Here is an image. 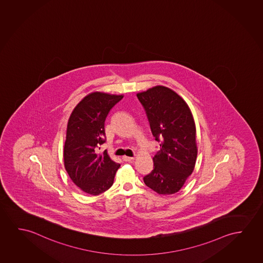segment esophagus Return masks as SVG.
<instances>
[{
	"label": "esophagus",
	"instance_id": "34e87169",
	"mask_svg": "<svg viewBox=\"0 0 263 263\" xmlns=\"http://www.w3.org/2000/svg\"><path fill=\"white\" fill-rule=\"evenodd\" d=\"M122 159H123V160L125 162H130L133 160L134 158H130V157H126V156H124V157L122 158Z\"/></svg>",
	"mask_w": 263,
	"mask_h": 263
}]
</instances>
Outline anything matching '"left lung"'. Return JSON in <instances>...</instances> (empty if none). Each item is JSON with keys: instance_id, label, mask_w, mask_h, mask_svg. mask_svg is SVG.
Returning <instances> with one entry per match:
<instances>
[{"instance_id": "1", "label": "left lung", "mask_w": 263, "mask_h": 263, "mask_svg": "<svg viewBox=\"0 0 263 263\" xmlns=\"http://www.w3.org/2000/svg\"><path fill=\"white\" fill-rule=\"evenodd\" d=\"M137 97L160 146L153 158L154 170L143 179L158 194H174L194 170L198 155L194 118L186 102L166 86H155Z\"/></svg>"}]
</instances>
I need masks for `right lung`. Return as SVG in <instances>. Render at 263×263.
<instances>
[{
    "instance_id": "obj_1",
    "label": "right lung",
    "mask_w": 263,
    "mask_h": 263,
    "mask_svg": "<svg viewBox=\"0 0 263 263\" xmlns=\"http://www.w3.org/2000/svg\"><path fill=\"white\" fill-rule=\"evenodd\" d=\"M123 96L93 92L82 99L69 117L64 163L72 181L87 194H101L113 185L120 164L99 146L105 142V118Z\"/></svg>"
}]
</instances>
